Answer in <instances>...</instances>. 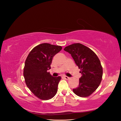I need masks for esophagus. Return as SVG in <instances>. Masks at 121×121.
<instances>
[{
	"label": "esophagus",
	"mask_w": 121,
	"mask_h": 121,
	"mask_svg": "<svg viewBox=\"0 0 121 121\" xmlns=\"http://www.w3.org/2000/svg\"><path fill=\"white\" fill-rule=\"evenodd\" d=\"M63 77H64L65 79H70V78H69V77H68V76H63Z\"/></svg>",
	"instance_id": "esophagus-1"
}]
</instances>
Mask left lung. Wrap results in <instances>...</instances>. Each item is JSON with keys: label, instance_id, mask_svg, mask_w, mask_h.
<instances>
[{"label": "left lung", "instance_id": "8db88e82", "mask_svg": "<svg viewBox=\"0 0 121 121\" xmlns=\"http://www.w3.org/2000/svg\"><path fill=\"white\" fill-rule=\"evenodd\" d=\"M64 50L71 54L82 74L79 86L73 89V93L81 97H87L100 84L103 70L100 61L95 53L84 45L75 43L66 46Z\"/></svg>", "mask_w": 121, "mask_h": 121}]
</instances>
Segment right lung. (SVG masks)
Returning <instances> with one entry per match:
<instances>
[{"label": "right lung", "mask_w": 121, "mask_h": 121, "mask_svg": "<svg viewBox=\"0 0 121 121\" xmlns=\"http://www.w3.org/2000/svg\"><path fill=\"white\" fill-rule=\"evenodd\" d=\"M61 46L43 43L30 51L26 58L23 76L27 87L39 99H52L58 91L60 76L53 77L48 70L51 69L53 56L62 50Z\"/></svg>", "instance_id": "obj_1"}]
</instances>
